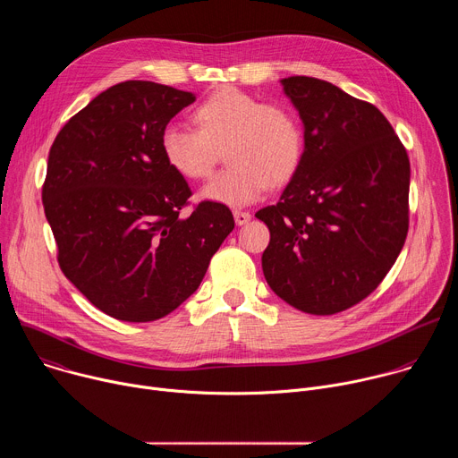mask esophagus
Here are the masks:
<instances>
[{
    "mask_svg": "<svg viewBox=\"0 0 458 458\" xmlns=\"http://www.w3.org/2000/svg\"><path fill=\"white\" fill-rule=\"evenodd\" d=\"M250 214L248 212H242V210H235L233 212V219H235V225L237 226H242V225H246L248 221H250Z\"/></svg>",
    "mask_w": 458,
    "mask_h": 458,
    "instance_id": "34e87169",
    "label": "esophagus"
}]
</instances>
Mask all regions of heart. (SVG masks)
<instances>
[{
	"label": "heart",
	"mask_w": 458,
	"mask_h": 458,
	"mask_svg": "<svg viewBox=\"0 0 458 458\" xmlns=\"http://www.w3.org/2000/svg\"><path fill=\"white\" fill-rule=\"evenodd\" d=\"M198 130L172 123L161 134L166 163L184 179H207L225 148L228 166L201 198L246 207L293 177L304 154L299 117L281 103H263L239 89H219L193 110Z\"/></svg>",
	"instance_id": "b5f03b06"
}]
</instances>
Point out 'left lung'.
<instances>
[{"label": "left lung", "mask_w": 458, "mask_h": 458, "mask_svg": "<svg viewBox=\"0 0 458 458\" xmlns=\"http://www.w3.org/2000/svg\"><path fill=\"white\" fill-rule=\"evenodd\" d=\"M281 85L304 154L279 203L255 214L270 230L263 272L290 306L334 315L368 297L404 246L410 159L371 103L308 76Z\"/></svg>", "instance_id": "obj_1"}]
</instances>
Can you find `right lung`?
<instances>
[{
  "instance_id": "obj_1",
  "label": "right lung",
  "mask_w": 458,
  "mask_h": 458,
  "mask_svg": "<svg viewBox=\"0 0 458 458\" xmlns=\"http://www.w3.org/2000/svg\"><path fill=\"white\" fill-rule=\"evenodd\" d=\"M195 94L124 81L94 98L52 143L43 207L59 267L96 308L126 322L161 318L199 288L233 230L228 207L182 214L188 182L161 134Z\"/></svg>"
}]
</instances>
